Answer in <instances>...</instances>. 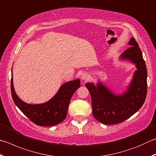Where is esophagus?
Instances as JSON below:
<instances>
[{"label":"esophagus","instance_id":"esophagus-1","mask_svg":"<svg viewBox=\"0 0 156 156\" xmlns=\"http://www.w3.org/2000/svg\"><path fill=\"white\" fill-rule=\"evenodd\" d=\"M89 76L86 73H83V74L81 75V79L83 80H85V81L88 80H89Z\"/></svg>","mask_w":156,"mask_h":156}]
</instances>
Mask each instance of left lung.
I'll use <instances>...</instances> for the list:
<instances>
[{
  "mask_svg": "<svg viewBox=\"0 0 156 156\" xmlns=\"http://www.w3.org/2000/svg\"><path fill=\"white\" fill-rule=\"evenodd\" d=\"M128 44L131 46L124 51L121 58L132 61L137 70L127 91L123 95H116L101 83L97 87L93 83L85 84L91 97L93 117L106 125L126 121L142 107L146 99L147 71L142 52L134 37Z\"/></svg>",
  "mask_w": 156,
  "mask_h": 156,
  "instance_id": "obj_1",
  "label": "left lung"
}]
</instances>
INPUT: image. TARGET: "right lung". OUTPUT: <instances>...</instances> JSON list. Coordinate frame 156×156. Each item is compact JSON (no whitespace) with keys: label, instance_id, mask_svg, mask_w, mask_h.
I'll use <instances>...</instances> for the list:
<instances>
[{"label":"right lung","instance_id":"1","mask_svg":"<svg viewBox=\"0 0 156 156\" xmlns=\"http://www.w3.org/2000/svg\"><path fill=\"white\" fill-rule=\"evenodd\" d=\"M80 87L79 79L67 82L61 87L50 101L41 104H29L18 97L14 90L12 77L11 80V91L14 103L26 117L39 126H53L63 121L67 117L71 98Z\"/></svg>","mask_w":156,"mask_h":156}]
</instances>
